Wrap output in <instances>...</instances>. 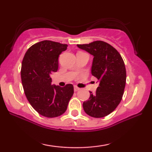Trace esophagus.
<instances>
[{
	"mask_svg": "<svg viewBox=\"0 0 152 152\" xmlns=\"http://www.w3.org/2000/svg\"><path fill=\"white\" fill-rule=\"evenodd\" d=\"M79 90H80V88H78L77 86H74V91H77Z\"/></svg>",
	"mask_w": 152,
	"mask_h": 152,
	"instance_id": "1",
	"label": "esophagus"
}]
</instances>
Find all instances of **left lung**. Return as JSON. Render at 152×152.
I'll use <instances>...</instances> for the list:
<instances>
[{
	"label": "left lung",
	"mask_w": 152,
	"mask_h": 152,
	"mask_svg": "<svg viewBox=\"0 0 152 152\" xmlns=\"http://www.w3.org/2000/svg\"><path fill=\"white\" fill-rule=\"evenodd\" d=\"M77 45L93 55L91 73L99 82L96 92H90L83 108L91 117H105L116 109L123 96L126 78L124 61L117 50L104 41Z\"/></svg>",
	"instance_id": "left-lung-1"
}]
</instances>
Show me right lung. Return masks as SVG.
Segmentation results:
<instances>
[{"instance_id":"right-lung-1","label":"right lung","mask_w":152,"mask_h":152,"mask_svg":"<svg viewBox=\"0 0 152 152\" xmlns=\"http://www.w3.org/2000/svg\"><path fill=\"white\" fill-rule=\"evenodd\" d=\"M67 44L40 41L28 48L22 61L20 77L26 96L37 113L55 118L65 113L74 93L72 84L52 85L50 75L58 70V58Z\"/></svg>"}]
</instances>
